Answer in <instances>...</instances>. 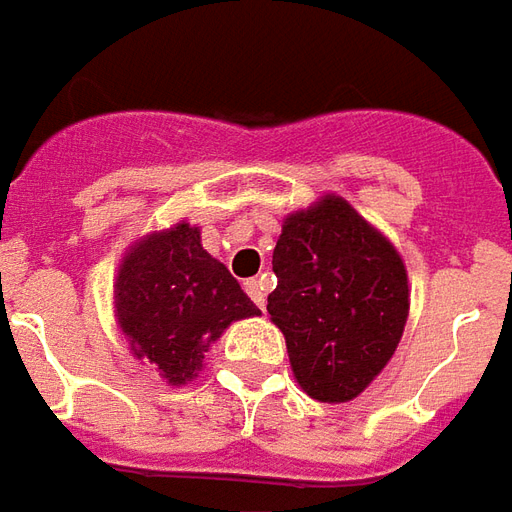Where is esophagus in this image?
I'll return each instance as SVG.
<instances>
[{"mask_svg":"<svg viewBox=\"0 0 512 512\" xmlns=\"http://www.w3.org/2000/svg\"><path fill=\"white\" fill-rule=\"evenodd\" d=\"M245 292H248L250 300H253L256 306L264 308V303H267V295H264L262 278H250V281H245Z\"/></svg>","mask_w":512,"mask_h":512,"instance_id":"1","label":"esophagus"}]
</instances>
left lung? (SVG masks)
Returning <instances> with one entry per match:
<instances>
[{
  "label": "left lung",
  "mask_w": 512,
  "mask_h": 512,
  "mask_svg": "<svg viewBox=\"0 0 512 512\" xmlns=\"http://www.w3.org/2000/svg\"><path fill=\"white\" fill-rule=\"evenodd\" d=\"M267 311L281 328L297 386L311 400L350 402L391 361L411 289L400 250L328 192L284 217Z\"/></svg>",
  "instance_id": "obj_1"
}]
</instances>
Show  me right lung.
<instances>
[{"mask_svg": "<svg viewBox=\"0 0 512 512\" xmlns=\"http://www.w3.org/2000/svg\"><path fill=\"white\" fill-rule=\"evenodd\" d=\"M112 286L115 322L129 350L168 386L198 378L204 355L231 322L262 314L187 220L134 239Z\"/></svg>", "mask_w": 512, "mask_h": 512, "instance_id": "right-lung-1", "label": "right lung"}]
</instances>
